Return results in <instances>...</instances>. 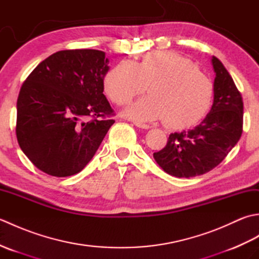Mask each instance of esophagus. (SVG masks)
<instances>
[{
    "instance_id": "esophagus-1",
    "label": "esophagus",
    "mask_w": 259,
    "mask_h": 259,
    "mask_svg": "<svg viewBox=\"0 0 259 259\" xmlns=\"http://www.w3.org/2000/svg\"><path fill=\"white\" fill-rule=\"evenodd\" d=\"M136 126H138V128H141V129H150V125L149 124H145V123H140V122H134Z\"/></svg>"
}]
</instances>
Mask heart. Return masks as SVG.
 Returning a JSON list of instances; mask_svg holds the SVG:
<instances>
[{
	"label": "heart",
	"mask_w": 259,
	"mask_h": 259,
	"mask_svg": "<svg viewBox=\"0 0 259 259\" xmlns=\"http://www.w3.org/2000/svg\"><path fill=\"white\" fill-rule=\"evenodd\" d=\"M104 91L119 106L147 90L123 110L139 122L163 120L171 129L189 128L199 122L211 107L213 83L190 59L174 51H153L139 62L122 61L107 73Z\"/></svg>",
	"instance_id": "b5f03b06"
}]
</instances>
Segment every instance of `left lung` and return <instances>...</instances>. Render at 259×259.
Here are the masks:
<instances>
[{
	"mask_svg": "<svg viewBox=\"0 0 259 259\" xmlns=\"http://www.w3.org/2000/svg\"><path fill=\"white\" fill-rule=\"evenodd\" d=\"M216 76L213 102L206 118L194 129L169 136L166 147L153 153L163 171L178 178L196 177L221 163L243 133L244 104L224 64L211 58Z\"/></svg>",
	"mask_w": 259,
	"mask_h": 259,
	"instance_id": "obj_1",
	"label": "left lung"
}]
</instances>
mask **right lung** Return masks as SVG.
Here are the masks:
<instances>
[{"instance_id": "add662e5", "label": "right lung", "mask_w": 259, "mask_h": 259, "mask_svg": "<svg viewBox=\"0 0 259 259\" xmlns=\"http://www.w3.org/2000/svg\"><path fill=\"white\" fill-rule=\"evenodd\" d=\"M108 64L103 51L64 50L43 60L27 76L16 103V138L41 171L68 177L95 156L114 123L100 119L112 113L103 95Z\"/></svg>"}]
</instances>
